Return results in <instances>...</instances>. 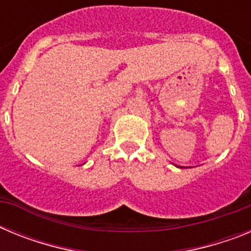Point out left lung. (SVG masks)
<instances>
[{
    "label": "left lung",
    "mask_w": 251,
    "mask_h": 251,
    "mask_svg": "<svg viewBox=\"0 0 251 251\" xmlns=\"http://www.w3.org/2000/svg\"><path fill=\"white\" fill-rule=\"evenodd\" d=\"M177 167H179V166H177ZM179 168H181V167H179Z\"/></svg>",
    "instance_id": "8db88e82"
}]
</instances>
